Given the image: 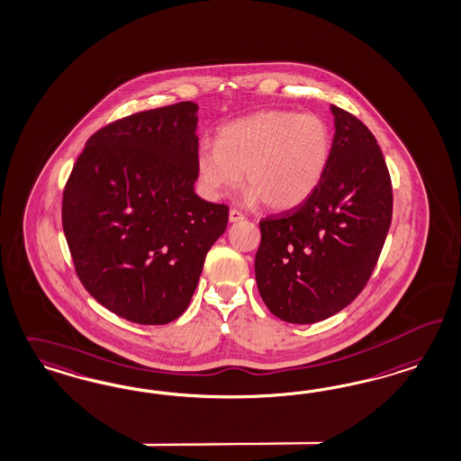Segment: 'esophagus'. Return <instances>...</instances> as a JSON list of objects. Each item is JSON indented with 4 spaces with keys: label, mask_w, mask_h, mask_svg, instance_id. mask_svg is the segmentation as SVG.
Masks as SVG:
<instances>
[{
    "label": "esophagus",
    "mask_w": 461,
    "mask_h": 461,
    "mask_svg": "<svg viewBox=\"0 0 461 461\" xmlns=\"http://www.w3.org/2000/svg\"><path fill=\"white\" fill-rule=\"evenodd\" d=\"M241 220H245V216H243V212H240L239 209L230 211V221L237 222L241 221Z\"/></svg>",
    "instance_id": "1"
}]
</instances>
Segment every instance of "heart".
Returning a JSON list of instances; mask_svg holds the SVG:
<instances>
[{"label": "heart", "mask_w": 461, "mask_h": 461, "mask_svg": "<svg viewBox=\"0 0 461 461\" xmlns=\"http://www.w3.org/2000/svg\"><path fill=\"white\" fill-rule=\"evenodd\" d=\"M332 132L317 113L262 111L222 127L216 144H201L197 175L209 199L239 187L245 172L249 203L276 211L304 203L321 182Z\"/></svg>", "instance_id": "1"}]
</instances>
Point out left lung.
Returning a JSON list of instances; mask_svg holds the SVG:
<instances>
[{
  "label": "left lung",
  "mask_w": 461,
  "mask_h": 461,
  "mask_svg": "<svg viewBox=\"0 0 461 461\" xmlns=\"http://www.w3.org/2000/svg\"><path fill=\"white\" fill-rule=\"evenodd\" d=\"M330 159L315 192L260 224L255 279L272 315L315 323L365 289L392 222V180L373 132L332 105Z\"/></svg>",
  "instance_id": "obj_1"
}]
</instances>
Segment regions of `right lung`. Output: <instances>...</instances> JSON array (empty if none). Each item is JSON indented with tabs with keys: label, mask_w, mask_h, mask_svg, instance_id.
I'll return each instance as SVG.
<instances>
[{
	"label": "right lung",
	"mask_w": 461,
	"mask_h": 461,
	"mask_svg": "<svg viewBox=\"0 0 461 461\" xmlns=\"http://www.w3.org/2000/svg\"><path fill=\"white\" fill-rule=\"evenodd\" d=\"M197 104L138 112L86 141L63 194V230L81 285L140 325L180 317L228 224L201 199Z\"/></svg>",
	"instance_id": "obj_1"
}]
</instances>
